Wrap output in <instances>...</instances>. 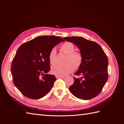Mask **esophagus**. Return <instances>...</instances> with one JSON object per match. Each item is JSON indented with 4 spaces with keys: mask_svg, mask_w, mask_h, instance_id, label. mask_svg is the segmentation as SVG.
<instances>
[{
    "mask_svg": "<svg viewBox=\"0 0 124 124\" xmlns=\"http://www.w3.org/2000/svg\"><path fill=\"white\" fill-rule=\"evenodd\" d=\"M56 78H64V77H60V76H56Z\"/></svg>",
    "mask_w": 124,
    "mask_h": 124,
    "instance_id": "obj_1",
    "label": "esophagus"
}]
</instances>
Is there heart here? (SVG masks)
Here are the masks:
<instances>
[{
    "label": "heart",
    "instance_id": "1",
    "mask_svg": "<svg viewBox=\"0 0 124 124\" xmlns=\"http://www.w3.org/2000/svg\"><path fill=\"white\" fill-rule=\"evenodd\" d=\"M62 51L66 54V63L64 65H55L52 67L51 72L56 76L64 77L71 72L74 69L79 68L83 62V56L80 52L74 51V45L71 42H66L62 45ZM48 60L52 65H55L57 62V52L55 47L52 48L48 55Z\"/></svg>",
    "mask_w": 124,
    "mask_h": 124
}]
</instances>
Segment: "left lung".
I'll return each mask as SVG.
<instances>
[{
  "label": "left lung",
  "mask_w": 124,
  "mask_h": 124,
  "mask_svg": "<svg viewBox=\"0 0 124 124\" xmlns=\"http://www.w3.org/2000/svg\"><path fill=\"white\" fill-rule=\"evenodd\" d=\"M72 42L80 49L83 62L75 75L74 83L70 86V92L77 98L83 100L91 99L98 95L108 78V59L99 45L81 37L63 38Z\"/></svg>",
  "instance_id": "1"
}]
</instances>
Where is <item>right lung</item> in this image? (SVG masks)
Listing matches in <instances>:
<instances>
[{
    "mask_svg": "<svg viewBox=\"0 0 124 124\" xmlns=\"http://www.w3.org/2000/svg\"><path fill=\"white\" fill-rule=\"evenodd\" d=\"M62 41L54 36L38 37L18 48L11 64V72L16 87L25 97L39 99L48 93L56 78L47 73L50 70V51Z\"/></svg>",
    "mask_w": 124,
    "mask_h": 124,
    "instance_id": "add662e5",
    "label": "right lung"
}]
</instances>
